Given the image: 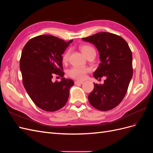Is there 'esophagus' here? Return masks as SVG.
<instances>
[{
	"label": "esophagus",
	"mask_w": 153,
	"mask_h": 153,
	"mask_svg": "<svg viewBox=\"0 0 153 153\" xmlns=\"http://www.w3.org/2000/svg\"><path fill=\"white\" fill-rule=\"evenodd\" d=\"M83 84V82L82 81H78L76 80L75 82V85H78V84Z\"/></svg>",
	"instance_id": "34e87169"
}]
</instances>
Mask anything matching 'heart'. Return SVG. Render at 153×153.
I'll use <instances>...</instances> for the list:
<instances>
[{"mask_svg": "<svg viewBox=\"0 0 153 153\" xmlns=\"http://www.w3.org/2000/svg\"><path fill=\"white\" fill-rule=\"evenodd\" d=\"M80 49L82 53L85 57L92 52H95L94 49L91 46L88 45H82L80 47ZM69 56V51L66 50L62 55V61L64 63L68 62ZM89 69L85 67H80V66H73L69 69L68 71V75L73 79L78 80H84L87 74L89 72Z\"/></svg>", "mask_w": 153, "mask_h": 153, "instance_id": "obj_1", "label": "heart"}]
</instances>
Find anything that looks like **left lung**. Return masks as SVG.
<instances>
[{
	"mask_svg": "<svg viewBox=\"0 0 153 153\" xmlns=\"http://www.w3.org/2000/svg\"><path fill=\"white\" fill-rule=\"evenodd\" d=\"M82 39L99 51L101 63L94 77L106 78L103 85L94 83L88 96L89 103L101 111L113 109L124 98L133 76L131 51L122 37L110 32H99Z\"/></svg>",
	"mask_w": 153,
	"mask_h": 153,
	"instance_id": "left-lung-1",
	"label": "left lung"
}]
</instances>
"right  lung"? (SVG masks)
Wrapping results in <instances>:
<instances>
[{
	"label": "right lung",
	"mask_w": 153,
	"mask_h": 153,
	"mask_svg": "<svg viewBox=\"0 0 153 153\" xmlns=\"http://www.w3.org/2000/svg\"><path fill=\"white\" fill-rule=\"evenodd\" d=\"M73 40L66 42L52 35L30 39L22 50L20 68L25 89L32 101L47 112H55L67 103L73 81L64 78L62 55ZM54 74L61 81L52 82Z\"/></svg>",
	"instance_id": "right-lung-1"
}]
</instances>
